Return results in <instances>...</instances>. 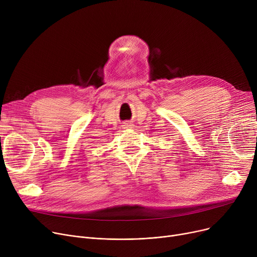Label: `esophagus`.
I'll return each mask as SVG.
<instances>
[{"label":"esophagus","instance_id":"esophagus-1","mask_svg":"<svg viewBox=\"0 0 257 257\" xmlns=\"http://www.w3.org/2000/svg\"><path fill=\"white\" fill-rule=\"evenodd\" d=\"M123 127H124L125 129H131V128H133V127H134V125H133V124H131V123H124Z\"/></svg>","mask_w":257,"mask_h":257}]
</instances>
